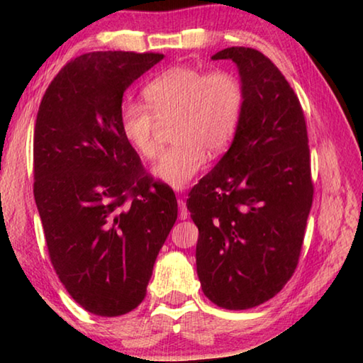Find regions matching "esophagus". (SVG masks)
Instances as JSON below:
<instances>
[{
    "label": "esophagus",
    "mask_w": 363,
    "mask_h": 363,
    "mask_svg": "<svg viewBox=\"0 0 363 363\" xmlns=\"http://www.w3.org/2000/svg\"><path fill=\"white\" fill-rule=\"evenodd\" d=\"M177 205H179V218H181V219H187L189 210H187V206H186V201H184V200H177Z\"/></svg>",
    "instance_id": "34e87169"
}]
</instances>
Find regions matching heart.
<instances>
[{
  "label": "heart",
  "mask_w": 363,
  "mask_h": 363,
  "mask_svg": "<svg viewBox=\"0 0 363 363\" xmlns=\"http://www.w3.org/2000/svg\"><path fill=\"white\" fill-rule=\"evenodd\" d=\"M145 104L125 101L118 110L123 138L138 155L158 152L160 125H171L174 145L162 153L153 174L173 189H186L205 168L206 152L218 155L240 125L245 91L230 72L171 67L144 88Z\"/></svg>",
  "instance_id": "obj_1"
}]
</instances>
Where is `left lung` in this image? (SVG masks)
Here are the masks:
<instances>
[{"label":"left lung","mask_w":363,"mask_h":363,"mask_svg":"<svg viewBox=\"0 0 363 363\" xmlns=\"http://www.w3.org/2000/svg\"><path fill=\"white\" fill-rule=\"evenodd\" d=\"M211 59L237 64L245 106L230 149L190 190L187 210L205 296L243 311L274 298L298 266L314 196L309 139L298 96L272 60L243 46Z\"/></svg>","instance_id":"8db88e82"}]
</instances>
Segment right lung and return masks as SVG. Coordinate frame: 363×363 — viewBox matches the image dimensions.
Listing matches in <instances>:
<instances>
[{
    "label": "right lung",
    "instance_id": "1",
    "mask_svg": "<svg viewBox=\"0 0 363 363\" xmlns=\"http://www.w3.org/2000/svg\"><path fill=\"white\" fill-rule=\"evenodd\" d=\"M162 59L83 54L54 77L36 115L33 194L49 257L70 296L101 317L143 303L177 218L174 192L145 174L118 123L123 93Z\"/></svg>",
    "mask_w": 363,
    "mask_h": 363
}]
</instances>
